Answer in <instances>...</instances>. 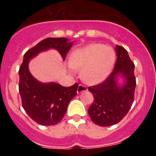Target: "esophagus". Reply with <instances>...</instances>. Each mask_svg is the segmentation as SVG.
Returning a JSON list of instances; mask_svg holds the SVG:
<instances>
[{
  "label": "esophagus",
  "instance_id": "esophagus-1",
  "mask_svg": "<svg viewBox=\"0 0 156 156\" xmlns=\"http://www.w3.org/2000/svg\"><path fill=\"white\" fill-rule=\"evenodd\" d=\"M87 90H88V89H87V87L82 85V84H80L78 87V91H77V92L80 93V92H85V91H87Z\"/></svg>",
  "mask_w": 156,
  "mask_h": 156
}]
</instances>
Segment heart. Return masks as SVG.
<instances>
[{"label": "heart", "mask_w": 156, "mask_h": 156, "mask_svg": "<svg viewBox=\"0 0 156 156\" xmlns=\"http://www.w3.org/2000/svg\"><path fill=\"white\" fill-rule=\"evenodd\" d=\"M115 59L112 48L101 43H91L73 51L69 64L72 69H81L80 76L86 83L94 85L107 79Z\"/></svg>", "instance_id": "b5f03b06"}]
</instances>
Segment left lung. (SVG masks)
I'll list each match as a JSON object with an SVG mask.
<instances>
[{"label": "left lung", "instance_id": "1", "mask_svg": "<svg viewBox=\"0 0 156 156\" xmlns=\"http://www.w3.org/2000/svg\"><path fill=\"white\" fill-rule=\"evenodd\" d=\"M117 58L114 71L103 83L88 87L94 96V102L88 113L94 124L99 126H112L121 121L131 108L134 101L136 77L134 65L124 48L116 45ZM124 78V85L119 87L116 76Z\"/></svg>", "mask_w": 156, "mask_h": 156}]
</instances>
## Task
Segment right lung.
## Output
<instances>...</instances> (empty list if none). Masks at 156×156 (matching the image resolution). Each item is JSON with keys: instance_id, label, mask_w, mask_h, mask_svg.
Here are the masks:
<instances>
[{"instance_id": "obj_1", "label": "right lung", "mask_w": 156, "mask_h": 156, "mask_svg": "<svg viewBox=\"0 0 156 156\" xmlns=\"http://www.w3.org/2000/svg\"><path fill=\"white\" fill-rule=\"evenodd\" d=\"M73 42L67 38L44 39L24 54L19 69V92L22 105L28 116L39 125L50 126L58 124L63 119L71 100L77 94L78 84L69 87L58 83H43L35 79L28 69V63L40 52L53 48L64 60L73 46Z\"/></svg>"}]
</instances>
